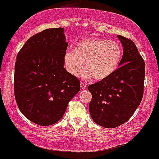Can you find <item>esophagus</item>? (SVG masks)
<instances>
[{"label":"esophagus","instance_id":"esophagus-1","mask_svg":"<svg viewBox=\"0 0 159 159\" xmlns=\"http://www.w3.org/2000/svg\"><path fill=\"white\" fill-rule=\"evenodd\" d=\"M80 86H81L82 89H86V88H87V85H86L85 83H83V82H81V83H80Z\"/></svg>","mask_w":159,"mask_h":159}]
</instances>
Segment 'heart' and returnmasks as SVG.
<instances>
[{"label": "heart", "instance_id": "obj_1", "mask_svg": "<svg viewBox=\"0 0 159 159\" xmlns=\"http://www.w3.org/2000/svg\"><path fill=\"white\" fill-rule=\"evenodd\" d=\"M121 56L122 46L118 42L101 38H86L76 43L73 52L66 53L64 61L73 76H79L85 62V76L103 80L116 71Z\"/></svg>", "mask_w": 159, "mask_h": 159}]
</instances>
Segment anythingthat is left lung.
Returning <instances> with one entry per match:
<instances>
[{
	"label": "left lung",
	"instance_id": "obj_1",
	"mask_svg": "<svg viewBox=\"0 0 159 159\" xmlns=\"http://www.w3.org/2000/svg\"><path fill=\"white\" fill-rule=\"evenodd\" d=\"M117 37L124 47L120 67L108 78L88 86L92 94L89 105L91 117L106 128H117L128 121L144 94V59L131 39Z\"/></svg>",
	"mask_w": 159,
	"mask_h": 159
}]
</instances>
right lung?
<instances>
[{
  "mask_svg": "<svg viewBox=\"0 0 159 159\" xmlns=\"http://www.w3.org/2000/svg\"><path fill=\"white\" fill-rule=\"evenodd\" d=\"M67 46L63 28H48L31 36L18 53L15 100L23 115L36 125L59 121L80 89L79 79L63 67Z\"/></svg>",
  "mask_w": 159,
  "mask_h": 159,
  "instance_id": "right-lung-1",
  "label": "right lung"
}]
</instances>
